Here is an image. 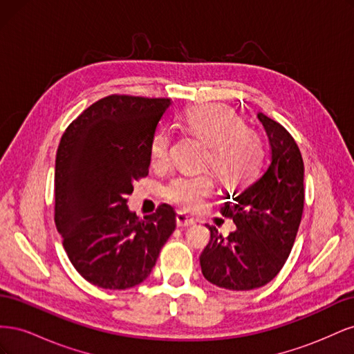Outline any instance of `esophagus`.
Segmentation results:
<instances>
[{
    "label": "esophagus",
    "instance_id": "esophagus-1",
    "mask_svg": "<svg viewBox=\"0 0 354 354\" xmlns=\"http://www.w3.org/2000/svg\"><path fill=\"white\" fill-rule=\"evenodd\" d=\"M176 221H177V226L178 227H189V226H194V224L196 223V220L194 217L187 216V214L183 212V211H178L177 212Z\"/></svg>",
    "mask_w": 354,
    "mask_h": 354
}]
</instances>
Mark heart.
<instances>
[{
  "mask_svg": "<svg viewBox=\"0 0 354 354\" xmlns=\"http://www.w3.org/2000/svg\"><path fill=\"white\" fill-rule=\"evenodd\" d=\"M186 130L208 142L202 164H209L223 186L236 187L250 181L261 164L260 138L243 128L241 118L220 104L190 108L181 116ZM171 134L165 128L158 130L151 142L153 165H164L169 156ZM214 180L208 173H187L176 177L165 187V198L183 207L196 209L203 198L212 194Z\"/></svg>",
  "mask_w": 354,
  "mask_h": 354,
  "instance_id": "1",
  "label": "heart"
}]
</instances>
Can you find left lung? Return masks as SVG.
I'll list each match as a JSON object with an SVG mask.
<instances>
[{
    "mask_svg": "<svg viewBox=\"0 0 354 354\" xmlns=\"http://www.w3.org/2000/svg\"><path fill=\"white\" fill-rule=\"evenodd\" d=\"M257 118L269 138L270 162L254 183L233 192L221 208L236 230L223 238L208 226L211 239L199 257L203 277L232 291L264 286L281 272L304 207V164L295 140L272 118L261 112Z\"/></svg>",
    "mask_w": 354,
    "mask_h": 354,
    "instance_id": "obj_1",
    "label": "left lung"
}]
</instances>
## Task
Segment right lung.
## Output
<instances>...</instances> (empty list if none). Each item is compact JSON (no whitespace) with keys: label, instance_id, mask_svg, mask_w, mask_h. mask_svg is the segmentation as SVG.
Returning <instances> with one entry per match:
<instances>
[{"label":"right lung","instance_id":"1","mask_svg":"<svg viewBox=\"0 0 354 354\" xmlns=\"http://www.w3.org/2000/svg\"><path fill=\"white\" fill-rule=\"evenodd\" d=\"M169 99L108 95L63 133L56 155L55 221L77 272L104 289H127L151 274L176 229L162 203L140 218L127 205L149 174L151 142Z\"/></svg>","mask_w":354,"mask_h":354}]
</instances>
